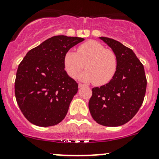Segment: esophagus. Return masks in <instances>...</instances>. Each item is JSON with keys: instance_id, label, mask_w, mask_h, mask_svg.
I'll list each match as a JSON object with an SVG mask.
<instances>
[{"instance_id": "34e87169", "label": "esophagus", "mask_w": 159, "mask_h": 159, "mask_svg": "<svg viewBox=\"0 0 159 159\" xmlns=\"http://www.w3.org/2000/svg\"><path fill=\"white\" fill-rule=\"evenodd\" d=\"M84 86V85H82V84H81V83H79V84H78V87H79V88H81V87H83Z\"/></svg>"}]
</instances>
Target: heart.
Masks as SVG:
<instances>
[{
  "mask_svg": "<svg viewBox=\"0 0 159 159\" xmlns=\"http://www.w3.org/2000/svg\"><path fill=\"white\" fill-rule=\"evenodd\" d=\"M64 68L70 78H76L84 68L86 70L79 75V79L97 86L108 84L115 76L118 60L115 53L106 49L95 40H89L74 51H66L63 58Z\"/></svg>",
  "mask_w": 159,
  "mask_h": 159,
  "instance_id": "heart-1",
  "label": "heart"
}]
</instances>
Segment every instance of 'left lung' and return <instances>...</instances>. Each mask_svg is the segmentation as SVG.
I'll return each mask as SVG.
<instances>
[{
    "label": "left lung",
    "instance_id": "left-lung-1",
    "mask_svg": "<svg viewBox=\"0 0 159 159\" xmlns=\"http://www.w3.org/2000/svg\"><path fill=\"white\" fill-rule=\"evenodd\" d=\"M99 38L116 54L118 66L111 81L93 89L89 108L97 124L118 127L131 120L142 105L147 78L143 66L132 50L113 39Z\"/></svg>",
    "mask_w": 159,
    "mask_h": 159
}]
</instances>
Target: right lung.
Masks as SVG:
<instances>
[{
  "label": "right lung",
  "instance_id": "obj_1",
  "mask_svg": "<svg viewBox=\"0 0 159 159\" xmlns=\"http://www.w3.org/2000/svg\"><path fill=\"white\" fill-rule=\"evenodd\" d=\"M83 40L79 37L53 36L30 50L20 63L16 99L31 124L49 127L65 118L78 85L65 70L64 55Z\"/></svg>",
  "mask_w": 159,
  "mask_h": 159
}]
</instances>
